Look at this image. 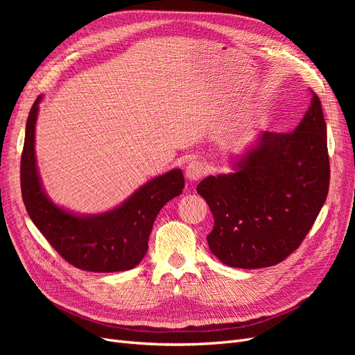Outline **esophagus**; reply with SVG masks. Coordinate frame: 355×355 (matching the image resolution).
I'll use <instances>...</instances> for the list:
<instances>
[{
    "label": "esophagus",
    "instance_id": "esophagus-1",
    "mask_svg": "<svg viewBox=\"0 0 355 355\" xmlns=\"http://www.w3.org/2000/svg\"><path fill=\"white\" fill-rule=\"evenodd\" d=\"M204 173H206V166H204L201 161H198V159L191 161V163H188V166L185 168L187 178L192 182L200 180L204 176Z\"/></svg>",
    "mask_w": 355,
    "mask_h": 355
}]
</instances>
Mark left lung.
Returning <instances> with one entry per match:
<instances>
[{"label": "left lung", "mask_w": 355, "mask_h": 355, "mask_svg": "<svg viewBox=\"0 0 355 355\" xmlns=\"http://www.w3.org/2000/svg\"><path fill=\"white\" fill-rule=\"evenodd\" d=\"M292 133L263 132L228 175L201 180L214 225L211 253L232 268L272 266L292 254L329 192L327 132L318 96Z\"/></svg>", "instance_id": "1"}]
</instances>
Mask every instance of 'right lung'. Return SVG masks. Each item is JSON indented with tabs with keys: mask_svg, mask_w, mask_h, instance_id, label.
<instances>
[{
	"mask_svg": "<svg viewBox=\"0 0 355 355\" xmlns=\"http://www.w3.org/2000/svg\"><path fill=\"white\" fill-rule=\"evenodd\" d=\"M41 96L26 121L20 188L32 222L63 259L92 272L135 268L148 252V239L164 204L182 194V170L173 168L139 188L120 206L101 214H73L58 207L42 189L35 161V123Z\"/></svg>",
	"mask_w": 355,
	"mask_h": 355,
	"instance_id": "obj_1",
	"label": "right lung"
}]
</instances>
